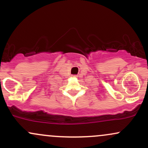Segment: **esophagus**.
I'll return each instance as SVG.
<instances>
[{
  "instance_id": "obj_1",
  "label": "esophagus",
  "mask_w": 148,
  "mask_h": 148,
  "mask_svg": "<svg viewBox=\"0 0 148 148\" xmlns=\"http://www.w3.org/2000/svg\"><path fill=\"white\" fill-rule=\"evenodd\" d=\"M74 77H75V76H76V75H74Z\"/></svg>"
}]
</instances>
